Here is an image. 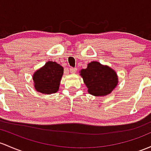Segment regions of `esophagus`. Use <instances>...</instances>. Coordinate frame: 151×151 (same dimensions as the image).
<instances>
[{
	"mask_svg": "<svg viewBox=\"0 0 151 151\" xmlns=\"http://www.w3.org/2000/svg\"><path fill=\"white\" fill-rule=\"evenodd\" d=\"M69 71H70L71 73H75L76 72H77V68L70 67L69 68Z\"/></svg>",
	"mask_w": 151,
	"mask_h": 151,
	"instance_id": "esophagus-1",
	"label": "esophagus"
}]
</instances>
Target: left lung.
<instances>
[{"mask_svg":"<svg viewBox=\"0 0 151 151\" xmlns=\"http://www.w3.org/2000/svg\"><path fill=\"white\" fill-rule=\"evenodd\" d=\"M79 72L88 92L94 96L107 95L118 83V77L115 71L98 62L89 63L87 67Z\"/></svg>","mask_w":151,"mask_h":151,"instance_id":"left-lung-1","label":"left lung"}]
</instances>
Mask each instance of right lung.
Returning <instances> with one entry per match:
<instances>
[{"label": "right lung", "instance_id": "obj_1", "mask_svg": "<svg viewBox=\"0 0 151 151\" xmlns=\"http://www.w3.org/2000/svg\"><path fill=\"white\" fill-rule=\"evenodd\" d=\"M64 68L55 62H47L33 75L34 88L37 92L50 94L59 89Z\"/></svg>", "mask_w": 151, "mask_h": 151}]
</instances>
